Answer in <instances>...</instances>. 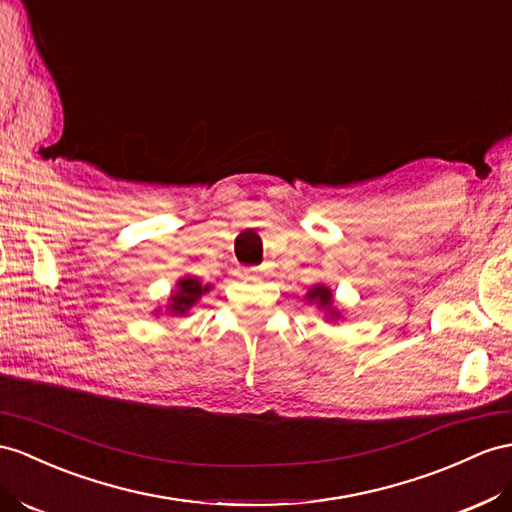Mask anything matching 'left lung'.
Returning a JSON list of instances; mask_svg holds the SVG:
<instances>
[{"label":"left lung","mask_w":512,"mask_h":512,"mask_svg":"<svg viewBox=\"0 0 512 512\" xmlns=\"http://www.w3.org/2000/svg\"><path fill=\"white\" fill-rule=\"evenodd\" d=\"M331 290H326V287H313V290L307 294V298L309 300H318V303L322 305V307H329L331 305ZM335 313V311H333ZM335 316H337V313H335Z\"/></svg>","instance_id":"8db88e82"}]
</instances>
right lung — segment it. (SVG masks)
<instances>
[{
	"label": "right lung",
	"instance_id": "obj_1",
	"mask_svg": "<svg viewBox=\"0 0 512 512\" xmlns=\"http://www.w3.org/2000/svg\"><path fill=\"white\" fill-rule=\"evenodd\" d=\"M209 292V285H201L196 279H183L179 281V292L173 296V303H170V311L173 313H186L201 294Z\"/></svg>",
	"mask_w": 512,
	"mask_h": 512
}]
</instances>
